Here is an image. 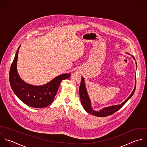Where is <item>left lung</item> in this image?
Segmentation results:
<instances>
[{"mask_svg":"<svg viewBox=\"0 0 147 147\" xmlns=\"http://www.w3.org/2000/svg\"><path fill=\"white\" fill-rule=\"evenodd\" d=\"M127 54H130L129 53H127ZM132 57L134 59H135L134 57H133V56H132ZM136 65H137L136 62ZM135 83H136V77H135ZM136 86V84H135V86L132 93L122 104H120L119 105H112V106H110V107H105V108H102V109L100 110L99 111H94L92 107L91 101L90 100V98H89L88 92H87V90H86V88L85 83V80H84V78L83 77H82L81 85H80V89H79V93H80V98H81V104L83 105L84 109L88 113L92 114L94 116H98V117H106V116H109L113 114L117 111H119L132 97V96L134 95V92L135 91Z\"/></svg>","mask_w":147,"mask_h":147,"instance_id":"8db88e82","label":"left lung"}]
</instances>
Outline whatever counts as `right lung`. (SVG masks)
<instances>
[{
    "mask_svg": "<svg viewBox=\"0 0 147 147\" xmlns=\"http://www.w3.org/2000/svg\"><path fill=\"white\" fill-rule=\"evenodd\" d=\"M18 47L9 70V83L16 96L27 105L36 108H45L50 105L57 94L59 85L62 80L68 78L70 73L58 76L48 83L36 86L24 82L19 76L17 71Z\"/></svg>",
    "mask_w": 147,
    "mask_h": 147,
    "instance_id": "right-lung-1",
    "label": "right lung"
}]
</instances>
